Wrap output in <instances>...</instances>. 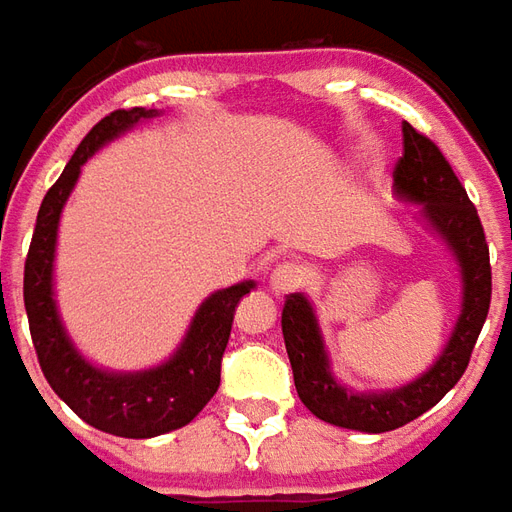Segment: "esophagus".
<instances>
[{
  "label": "esophagus",
  "instance_id": "34e87169",
  "mask_svg": "<svg viewBox=\"0 0 512 512\" xmlns=\"http://www.w3.org/2000/svg\"><path fill=\"white\" fill-rule=\"evenodd\" d=\"M306 281V273H303V267H297L295 262H281L270 275V289H273L275 295H289V292H295L300 289Z\"/></svg>",
  "mask_w": 512,
  "mask_h": 512
}]
</instances>
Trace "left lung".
Wrapping results in <instances>:
<instances>
[{"instance_id":"obj_1","label":"left lung","mask_w":512,"mask_h":512,"mask_svg":"<svg viewBox=\"0 0 512 512\" xmlns=\"http://www.w3.org/2000/svg\"><path fill=\"white\" fill-rule=\"evenodd\" d=\"M394 187L402 198L422 204L424 217L447 239L463 275V311L436 364L397 391L353 394L331 375L317 317L306 297L286 295L281 311L297 397L322 422L361 433H389L430 411L463 378L491 306V259L480 215L447 157L408 121L402 123V157L394 165Z\"/></svg>"}]
</instances>
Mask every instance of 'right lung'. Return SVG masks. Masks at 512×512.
I'll return each instance as SVG.
<instances>
[{"label": "right lung", "instance_id": "obj_1", "mask_svg": "<svg viewBox=\"0 0 512 512\" xmlns=\"http://www.w3.org/2000/svg\"><path fill=\"white\" fill-rule=\"evenodd\" d=\"M159 115L146 107L115 110L101 118L79 143L74 157L43 195L38 223L32 231L30 253L24 262V308L30 320L32 344L38 353L43 378L71 411L96 430L121 438H151L190 424L220 386V364L226 353L234 308L253 289V281L220 289L198 308L187 339L168 364L137 372L112 375L90 366L68 342L52 297V262L57 223L65 198L74 190L79 170L93 151L107 140L132 129L137 121Z\"/></svg>", "mask_w": 512, "mask_h": 512}]
</instances>
